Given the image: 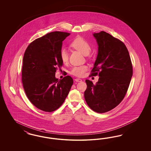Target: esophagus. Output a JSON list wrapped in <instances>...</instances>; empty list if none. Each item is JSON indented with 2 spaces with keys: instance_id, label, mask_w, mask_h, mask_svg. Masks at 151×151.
<instances>
[{
  "instance_id": "34e87169",
  "label": "esophagus",
  "mask_w": 151,
  "mask_h": 151,
  "mask_svg": "<svg viewBox=\"0 0 151 151\" xmlns=\"http://www.w3.org/2000/svg\"><path fill=\"white\" fill-rule=\"evenodd\" d=\"M75 81H76V82H81V81H82V80L81 79H79V78H77V79H75Z\"/></svg>"
}]
</instances>
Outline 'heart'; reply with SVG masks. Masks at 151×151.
Listing matches in <instances>:
<instances>
[{"label": "heart", "mask_w": 151, "mask_h": 151, "mask_svg": "<svg viewBox=\"0 0 151 151\" xmlns=\"http://www.w3.org/2000/svg\"><path fill=\"white\" fill-rule=\"evenodd\" d=\"M73 48L79 50L84 55H88L91 50V46L89 43L81 37H78L75 38L71 43ZM59 56L62 62L66 63L68 60V52L65 48H62L59 52ZM88 69L86 65H80L73 67L71 70V73L76 76L81 77L83 76Z\"/></svg>", "instance_id": "heart-1"}]
</instances>
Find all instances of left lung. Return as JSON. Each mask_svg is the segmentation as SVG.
Wrapping results in <instances>:
<instances>
[{
  "label": "left lung",
  "instance_id": "1",
  "mask_svg": "<svg viewBox=\"0 0 151 151\" xmlns=\"http://www.w3.org/2000/svg\"><path fill=\"white\" fill-rule=\"evenodd\" d=\"M93 36L99 47L91 75L99 73L100 78L96 84L86 80L84 98L92 110L104 113L124 99L132 76V65L129 51L121 41L104 31Z\"/></svg>",
  "mask_w": 151,
  "mask_h": 151
}]
</instances>
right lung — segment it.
<instances>
[{"mask_svg":"<svg viewBox=\"0 0 151 151\" xmlns=\"http://www.w3.org/2000/svg\"><path fill=\"white\" fill-rule=\"evenodd\" d=\"M70 33L53 32L30 43L25 51L22 83L29 101L36 108L52 112L64 102L73 81L70 76L62 80L55 72L63 65L59 52L63 41Z\"/></svg>","mask_w":151,"mask_h":151,"instance_id":"obj_1","label":"right lung"}]
</instances>
